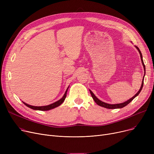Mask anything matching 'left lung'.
<instances>
[{
  "mask_svg": "<svg viewBox=\"0 0 154 154\" xmlns=\"http://www.w3.org/2000/svg\"><path fill=\"white\" fill-rule=\"evenodd\" d=\"M135 47H136V48H137V49H138V51H139V53H140V58H141V60H142V64H143V66L144 70H145V66L143 61L142 53H141V52H140L139 48L138 47H137V46H135ZM144 76H145V75H144ZM143 79H144V78H143V80H142V85H141V87H140V90L139 91V92H137V93L133 97L131 98V99H129L128 100H127V101H126V102H124V103H117V104H109V103H105V102H102L101 100H100L99 99H98L95 96V95L93 94V92H92L91 91H90V90H89V91H90L91 94V95H92V97L93 99L94 100V101L96 102L97 104L99 105V106H101V107H105V108L109 109H119V108L120 109V108H122V107H124L127 106V105H128L129 103H130V102L135 97H137V95H138L140 94V91H142V87H143Z\"/></svg>",
  "mask_w": 154,
  "mask_h": 154,
  "instance_id": "left-lung-1",
  "label": "left lung"
}]
</instances>
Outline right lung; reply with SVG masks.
I'll return each mask as SVG.
<instances>
[{
    "label": "right lung",
    "instance_id": "add662e5",
    "mask_svg": "<svg viewBox=\"0 0 154 154\" xmlns=\"http://www.w3.org/2000/svg\"><path fill=\"white\" fill-rule=\"evenodd\" d=\"M69 88V87H68ZM68 88L67 89L66 92V93H65V94L63 95V96L62 97V98L60 99L59 100L57 101L52 104H50L48 105V106H41V107H37V106H30V105L22 102L24 104L26 105V106H27L28 107L32 109H34V110H42V111H45V110H51V109H54L57 107L59 106L60 105H61L63 102L65 100V99H66V95H67V90H68Z\"/></svg>",
    "mask_w": 154,
    "mask_h": 154
}]
</instances>
